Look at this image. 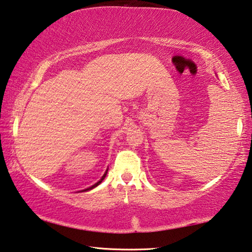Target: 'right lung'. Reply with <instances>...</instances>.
I'll return each instance as SVG.
<instances>
[{
	"label": "right lung",
	"mask_w": 252,
	"mask_h": 252,
	"mask_svg": "<svg viewBox=\"0 0 252 252\" xmlns=\"http://www.w3.org/2000/svg\"><path fill=\"white\" fill-rule=\"evenodd\" d=\"M106 174H107V170H106V173L104 174V176H103V177H101V179L99 180V182L98 183H96L95 185H93V186L92 187H90V188H87V189H85V190H82V191H87V190H91V189H93V188H94V187H96V186H98V185L101 183V182H103V180H104V178L106 177Z\"/></svg>",
	"instance_id": "add662e5"
}]
</instances>
